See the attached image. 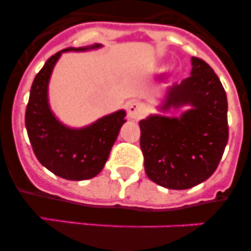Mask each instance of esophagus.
I'll use <instances>...</instances> for the list:
<instances>
[{
  "label": "esophagus",
  "instance_id": "34e87169",
  "mask_svg": "<svg viewBox=\"0 0 251 251\" xmlns=\"http://www.w3.org/2000/svg\"><path fill=\"white\" fill-rule=\"evenodd\" d=\"M128 115L130 119H139L143 115V108L139 103L133 101L128 105Z\"/></svg>",
  "mask_w": 251,
  "mask_h": 251
}]
</instances>
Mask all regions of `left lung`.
I'll use <instances>...</instances> for the list:
<instances>
[{
    "label": "left lung",
    "instance_id": "left-lung-1",
    "mask_svg": "<svg viewBox=\"0 0 251 251\" xmlns=\"http://www.w3.org/2000/svg\"><path fill=\"white\" fill-rule=\"evenodd\" d=\"M191 75L167 88L162 112L186 106L178 117L151 114L139 122L148 178L162 187L187 190L215 172L229 139L227 99L211 66L191 57Z\"/></svg>",
    "mask_w": 251,
    "mask_h": 251
}]
</instances>
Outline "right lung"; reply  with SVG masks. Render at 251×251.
Returning <instances> with one entry per match:
<instances>
[{
  "instance_id": "add662e5",
  "label": "right lung",
  "mask_w": 251,
  "mask_h": 251,
  "mask_svg": "<svg viewBox=\"0 0 251 251\" xmlns=\"http://www.w3.org/2000/svg\"><path fill=\"white\" fill-rule=\"evenodd\" d=\"M99 48L100 44L68 48L52 55L35 76L26 108V129L36 158L52 174L70 181L93 178L103 170L119 130L127 122L126 110L121 109L89 126L72 128L60 122L50 108L49 83L63 52Z\"/></svg>"
}]
</instances>
